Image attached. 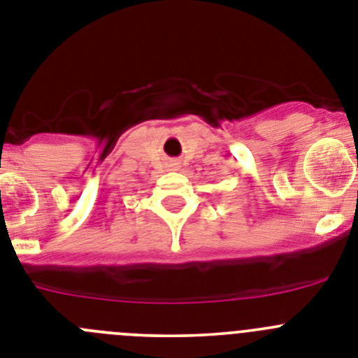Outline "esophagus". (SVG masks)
<instances>
[{
	"instance_id": "1",
	"label": "esophagus",
	"mask_w": 358,
	"mask_h": 358,
	"mask_svg": "<svg viewBox=\"0 0 358 358\" xmlns=\"http://www.w3.org/2000/svg\"><path fill=\"white\" fill-rule=\"evenodd\" d=\"M179 166H181V164L177 163V161H169V163H166V169L169 170H177Z\"/></svg>"
}]
</instances>
